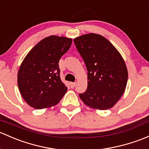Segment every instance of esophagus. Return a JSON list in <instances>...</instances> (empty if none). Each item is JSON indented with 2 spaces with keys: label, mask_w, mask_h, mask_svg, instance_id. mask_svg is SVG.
I'll use <instances>...</instances> for the list:
<instances>
[{
  "label": "esophagus",
  "mask_w": 149,
  "mask_h": 149,
  "mask_svg": "<svg viewBox=\"0 0 149 149\" xmlns=\"http://www.w3.org/2000/svg\"><path fill=\"white\" fill-rule=\"evenodd\" d=\"M76 82H73V83H70V87L73 88H74L75 86H76Z\"/></svg>",
  "instance_id": "obj_1"
}]
</instances>
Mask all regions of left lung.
I'll use <instances>...</instances> for the list:
<instances>
[{
	"instance_id": "obj_1",
	"label": "left lung",
	"mask_w": 149,
	"mask_h": 149,
	"mask_svg": "<svg viewBox=\"0 0 149 149\" xmlns=\"http://www.w3.org/2000/svg\"><path fill=\"white\" fill-rule=\"evenodd\" d=\"M73 41L88 70V87L80 93V98L93 109H111L123 94L127 84L128 70L123 57L99 34H85Z\"/></svg>"
}]
</instances>
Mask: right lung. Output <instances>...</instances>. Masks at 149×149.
Instances as JSON below:
<instances>
[{
    "label": "right lung",
    "mask_w": 149,
    "mask_h": 149,
    "mask_svg": "<svg viewBox=\"0 0 149 149\" xmlns=\"http://www.w3.org/2000/svg\"><path fill=\"white\" fill-rule=\"evenodd\" d=\"M71 43L72 38L50 36L38 43L23 59L18 72V86L30 106L43 109L56 106L66 93L58 62Z\"/></svg>",
    "instance_id": "obj_1"
}]
</instances>
